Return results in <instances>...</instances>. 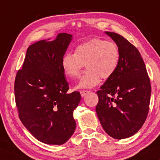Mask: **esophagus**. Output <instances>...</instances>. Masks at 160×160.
I'll return each mask as SVG.
<instances>
[{
    "label": "esophagus",
    "instance_id": "esophagus-1",
    "mask_svg": "<svg viewBox=\"0 0 160 160\" xmlns=\"http://www.w3.org/2000/svg\"><path fill=\"white\" fill-rule=\"evenodd\" d=\"M89 92V90H82V91H81L80 92V93H81V95H82V97L83 98V97H84L85 95H87V94H88Z\"/></svg>",
    "mask_w": 160,
    "mask_h": 160
}]
</instances>
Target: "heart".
Here are the masks:
<instances>
[{
  "mask_svg": "<svg viewBox=\"0 0 160 160\" xmlns=\"http://www.w3.org/2000/svg\"><path fill=\"white\" fill-rule=\"evenodd\" d=\"M120 54L115 43L101 38H93L80 43L75 53L68 52L62 59V67L65 76L76 78L84 65L87 71L81 76L76 89H88L97 86L100 78L108 79L117 71Z\"/></svg>",
  "mask_w": 160,
  "mask_h": 160,
  "instance_id": "b5f03b06",
  "label": "heart"
}]
</instances>
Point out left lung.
Returning a JSON list of instances; mask_svg holds the SVG:
<instances>
[{"mask_svg": "<svg viewBox=\"0 0 160 160\" xmlns=\"http://www.w3.org/2000/svg\"><path fill=\"white\" fill-rule=\"evenodd\" d=\"M119 50L115 73L97 92L96 113L107 134L114 139L135 135L147 117L151 84L145 63L137 48L120 35L105 32Z\"/></svg>", "mask_w": 160, "mask_h": 160, "instance_id": "obj_1", "label": "left lung"}]
</instances>
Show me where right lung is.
<instances>
[{
  "instance_id": "add662e5",
  "label": "right lung",
  "mask_w": 160,
  "mask_h": 160,
  "mask_svg": "<svg viewBox=\"0 0 160 160\" xmlns=\"http://www.w3.org/2000/svg\"><path fill=\"white\" fill-rule=\"evenodd\" d=\"M73 36L59 33L27 50L22 69L14 83L15 101L22 123L39 141L62 145L76 129L73 111L81 100L78 92H68L62 59Z\"/></svg>"
}]
</instances>
